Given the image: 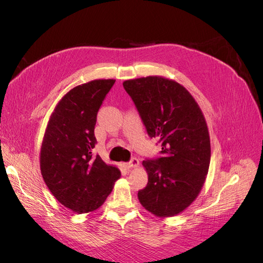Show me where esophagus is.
Wrapping results in <instances>:
<instances>
[{
    "instance_id": "esophagus-1",
    "label": "esophagus",
    "mask_w": 263,
    "mask_h": 263,
    "mask_svg": "<svg viewBox=\"0 0 263 263\" xmlns=\"http://www.w3.org/2000/svg\"><path fill=\"white\" fill-rule=\"evenodd\" d=\"M139 165H140L139 160H137L136 158H132L130 162L124 164V166H126L128 170H130V168H133V167H137V166H139Z\"/></svg>"
}]
</instances>
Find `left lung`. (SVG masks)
Listing matches in <instances>:
<instances>
[{
	"instance_id": "1",
	"label": "left lung",
	"mask_w": 263,
	"mask_h": 263,
	"mask_svg": "<svg viewBox=\"0 0 263 263\" xmlns=\"http://www.w3.org/2000/svg\"><path fill=\"white\" fill-rule=\"evenodd\" d=\"M149 137L161 143V157L143 161L148 183L137 193L146 210L174 216L195 200L209 171L208 127L197 102L179 83L162 77L123 82Z\"/></svg>"
}]
</instances>
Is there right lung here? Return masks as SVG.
I'll use <instances>...</instances> for the list:
<instances>
[{"instance_id": "right-lung-1", "label": "right lung", "mask_w": 263, "mask_h": 263, "mask_svg": "<svg viewBox=\"0 0 263 263\" xmlns=\"http://www.w3.org/2000/svg\"><path fill=\"white\" fill-rule=\"evenodd\" d=\"M115 80H93L68 91L51 115L40 150V171L53 194L77 213L105 201L120 177L92 149L97 114Z\"/></svg>"}]
</instances>
